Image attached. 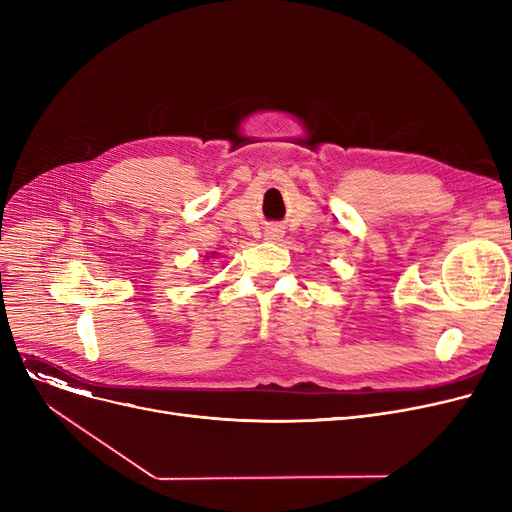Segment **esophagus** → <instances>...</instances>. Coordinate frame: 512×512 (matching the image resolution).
Segmentation results:
<instances>
[{
    "instance_id": "1",
    "label": "esophagus",
    "mask_w": 512,
    "mask_h": 512,
    "mask_svg": "<svg viewBox=\"0 0 512 512\" xmlns=\"http://www.w3.org/2000/svg\"><path fill=\"white\" fill-rule=\"evenodd\" d=\"M280 236H282V230H278V228H272V230L265 232V238H267V240H278Z\"/></svg>"
}]
</instances>
